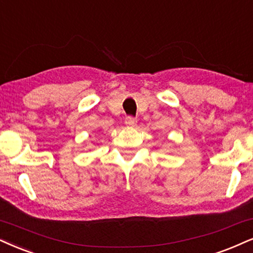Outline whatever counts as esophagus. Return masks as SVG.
I'll list each match as a JSON object with an SVG mask.
<instances>
[{
	"mask_svg": "<svg viewBox=\"0 0 253 253\" xmlns=\"http://www.w3.org/2000/svg\"><path fill=\"white\" fill-rule=\"evenodd\" d=\"M137 123V120H136V118H134V117H127L126 118V120H125V124L127 125V126H134V125H135Z\"/></svg>",
	"mask_w": 253,
	"mask_h": 253,
	"instance_id": "esophagus-1",
	"label": "esophagus"
}]
</instances>
